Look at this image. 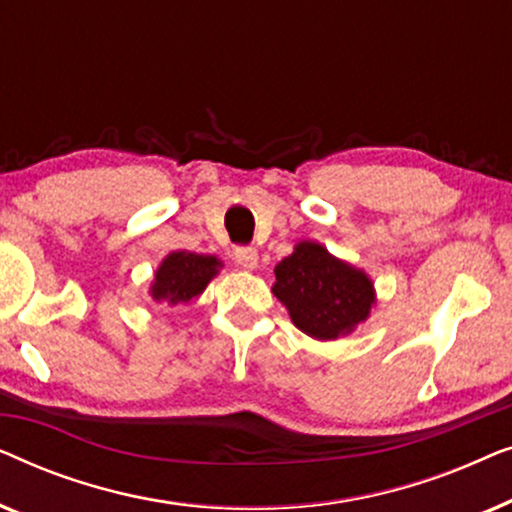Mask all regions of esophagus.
I'll list each match as a JSON object with an SVG mask.
<instances>
[{"instance_id": "obj_1", "label": "esophagus", "mask_w": 512, "mask_h": 512, "mask_svg": "<svg viewBox=\"0 0 512 512\" xmlns=\"http://www.w3.org/2000/svg\"><path fill=\"white\" fill-rule=\"evenodd\" d=\"M235 261L240 263L244 270H254L258 265V251L254 247H237Z\"/></svg>"}]
</instances>
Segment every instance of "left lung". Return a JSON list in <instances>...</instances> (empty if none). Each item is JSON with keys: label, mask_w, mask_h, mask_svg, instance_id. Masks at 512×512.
I'll use <instances>...</instances> for the list:
<instances>
[{"label": "left lung", "mask_w": 512, "mask_h": 512, "mask_svg": "<svg viewBox=\"0 0 512 512\" xmlns=\"http://www.w3.org/2000/svg\"><path fill=\"white\" fill-rule=\"evenodd\" d=\"M272 293L293 324L317 340H335L368 317L373 284L361 270L338 261L317 242H300L275 268Z\"/></svg>", "instance_id": "8db88e82"}]
</instances>
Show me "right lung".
<instances>
[{"instance_id":"add662e5","label":"right lung","mask_w":512,"mask_h":512,"mask_svg":"<svg viewBox=\"0 0 512 512\" xmlns=\"http://www.w3.org/2000/svg\"><path fill=\"white\" fill-rule=\"evenodd\" d=\"M221 263L214 256L186 254L174 251L163 261L156 282L151 286L153 300H167V303H188V300L205 291L209 279L219 272Z\"/></svg>"}]
</instances>
